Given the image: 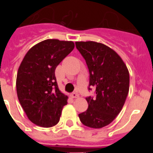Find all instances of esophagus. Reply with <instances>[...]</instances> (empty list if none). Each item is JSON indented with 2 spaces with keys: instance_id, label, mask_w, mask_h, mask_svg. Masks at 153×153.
Listing matches in <instances>:
<instances>
[{
  "instance_id": "1",
  "label": "esophagus",
  "mask_w": 153,
  "mask_h": 153,
  "mask_svg": "<svg viewBox=\"0 0 153 153\" xmlns=\"http://www.w3.org/2000/svg\"><path fill=\"white\" fill-rule=\"evenodd\" d=\"M70 97H72V98H77V97H79V95H78L76 92H74V93H72L70 94Z\"/></svg>"
}]
</instances>
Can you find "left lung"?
I'll use <instances>...</instances> for the list:
<instances>
[{
  "instance_id": "1",
  "label": "left lung",
  "mask_w": 153,
  "mask_h": 153,
  "mask_svg": "<svg viewBox=\"0 0 153 153\" xmlns=\"http://www.w3.org/2000/svg\"><path fill=\"white\" fill-rule=\"evenodd\" d=\"M90 74L88 90L95 87V97L86 100L88 109L79 114L83 125L99 129L112 123L120 113L129 88V74L120 56L107 46L94 41L76 42Z\"/></svg>"
}]
</instances>
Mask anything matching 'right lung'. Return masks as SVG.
<instances>
[{"instance_id":"add662e5","label":"right lung","mask_w":153,"mask_h":153,"mask_svg":"<svg viewBox=\"0 0 153 153\" xmlns=\"http://www.w3.org/2000/svg\"><path fill=\"white\" fill-rule=\"evenodd\" d=\"M74 48L72 41L49 39L33 46L21 62L16 81L17 97L33 123L51 127L59 122L67 97L58 88L55 70Z\"/></svg>"}]
</instances>
